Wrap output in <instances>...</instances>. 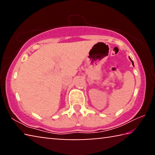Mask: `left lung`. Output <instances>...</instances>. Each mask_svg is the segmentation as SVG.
I'll list each match as a JSON object with an SVG mask.
<instances>
[{
  "label": "left lung",
  "instance_id": "left-lung-1",
  "mask_svg": "<svg viewBox=\"0 0 155 155\" xmlns=\"http://www.w3.org/2000/svg\"><path fill=\"white\" fill-rule=\"evenodd\" d=\"M129 59H130V60H131V61H132V64H133V65H134V64H133V61H132V59H130V57H129Z\"/></svg>",
  "mask_w": 155,
  "mask_h": 155
}]
</instances>
